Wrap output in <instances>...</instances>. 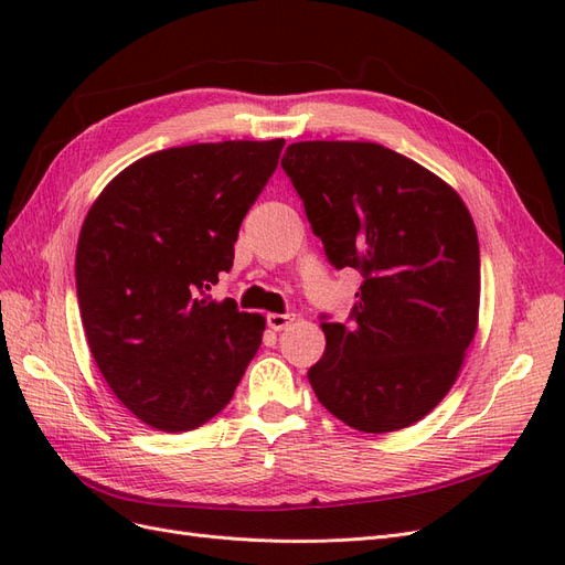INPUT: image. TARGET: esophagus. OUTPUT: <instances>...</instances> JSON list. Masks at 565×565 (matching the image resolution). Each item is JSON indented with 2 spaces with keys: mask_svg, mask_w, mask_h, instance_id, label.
I'll list each match as a JSON object with an SVG mask.
<instances>
[{
  "mask_svg": "<svg viewBox=\"0 0 565 565\" xmlns=\"http://www.w3.org/2000/svg\"><path fill=\"white\" fill-rule=\"evenodd\" d=\"M295 320V313H268L266 316V322H268V328L270 330H276V332H280V330H285L289 322Z\"/></svg>",
  "mask_w": 565,
  "mask_h": 565,
  "instance_id": "obj_1",
  "label": "esophagus"
}]
</instances>
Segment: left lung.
<instances>
[{
	"mask_svg": "<svg viewBox=\"0 0 565 565\" xmlns=\"http://www.w3.org/2000/svg\"><path fill=\"white\" fill-rule=\"evenodd\" d=\"M280 164L328 262L363 276L351 324L322 316L316 396L358 431L405 429L446 398L476 334L481 254L467 204L380 143L301 141Z\"/></svg>",
	"mask_w": 565,
	"mask_h": 565,
	"instance_id": "8db88e82",
	"label": "left lung"
}]
</instances>
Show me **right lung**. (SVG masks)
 <instances>
[{
	"label": "right lung",
	"instance_id": "add662e5",
	"mask_svg": "<svg viewBox=\"0 0 565 565\" xmlns=\"http://www.w3.org/2000/svg\"><path fill=\"white\" fill-rule=\"evenodd\" d=\"M285 141L167 148L119 172L84 218L75 256L84 334L108 386L158 431L228 405L266 320L214 301L237 231Z\"/></svg>",
	"mask_w": 565,
	"mask_h": 565
}]
</instances>
